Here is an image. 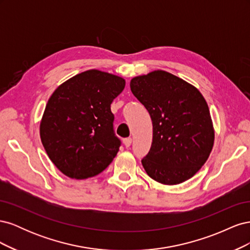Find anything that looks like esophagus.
<instances>
[{"label":"esophagus","instance_id":"1","mask_svg":"<svg viewBox=\"0 0 250 250\" xmlns=\"http://www.w3.org/2000/svg\"><path fill=\"white\" fill-rule=\"evenodd\" d=\"M131 142H132L131 138H126V139H124V140H123V144H124L126 148L130 147V145H131Z\"/></svg>","mask_w":250,"mask_h":250}]
</instances>
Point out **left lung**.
<instances>
[{
  "instance_id": "obj_1",
  "label": "left lung",
  "mask_w": 250,
  "mask_h": 250,
  "mask_svg": "<svg viewBox=\"0 0 250 250\" xmlns=\"http://www.w3.org/2000/svg\"><path fill=\"white\" fill-rule=\"evenodd\" d=\"M130 88L152 120V144L142 160L148 175L169 186L193 177L208 161L215 140L209 109L201 93L162 70L132 78Z\"/></svg>"
}]
</instances>
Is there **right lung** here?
Listing matches in <instances>:
<instances>
[{"label":"right lung","instance_id":"right-lung-1","mask_svg":"<svg viewBox=\"0 0 250 250\" xmlns=\"http://www.w3.org/2000/svg\"><path fill=\"white\" fill-rule=\"evenodd\" d=\"M124 87L122 77L88 70L63 82L50 97L40 126L41 140L65 176H96L116 157L121 141L113 131L110 104Z\"/></svg>","mask_w":250,"mask_h":250}]
</instances>
